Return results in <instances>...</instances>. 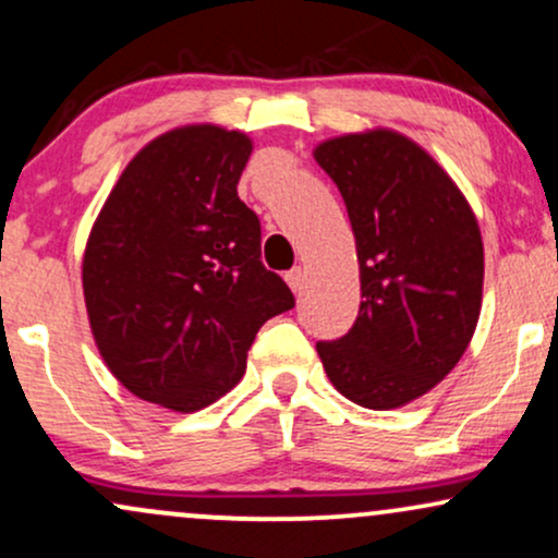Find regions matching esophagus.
Masks as SVG:
<instances>
[{
	"instance_id": "1",
	"label": "esophagus",
	"mask_w": 558,
	"mask_h": 558,
	"mask_svg": "<svg viewBox=\"0 0 558 558\" xmlns=\"http://www.w3.org/2000/svg\"><path fill=\"white\" fill-rule=\"evenodd\" d=\"M286 280H288V286L293 288V293H301V288H304V280H306V272L301 270V267H293V270L286 275Z\"/></svg>"
}]
</instances>
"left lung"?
<instances>
[{"mask_svg":"<svg viewBox=\"0 0 558 558\" xmlns=\"http://www.w3.org/2000/svg\"><path fill=\"white\" fill-rule=\"evenodd\" d=\"M341 191L360 259V317L319 341L349 401L396 409L457 367L483 301V239L470 204L422 146L393 131L349 133L315 149Z\"/></svg>","mask_w":558,"mask_h":558,"instance_id":"8db88e82","label":"left lung"}]
</instances>
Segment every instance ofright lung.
<instances>
[{"label": "right lung", "mask_w": 558, "mask_h": 558, "mask_svg": "<svg viewBox=\"0 0 558 558\" xmlns=\"http://www.w3.org/2000/svg\"><path fill=\"white\" fill-rule=\"evenodd\" d=\"M252 141L185 125L146 144L114 183L83 254L101 360L138 399L196 412L246 373V351L293 293L262 265L259 217L239 198Z\"/></svg>", "instance_id": "add662e5"}]
</instances>
